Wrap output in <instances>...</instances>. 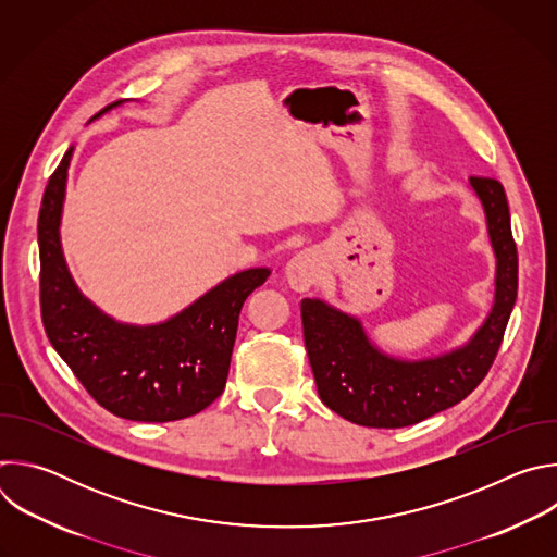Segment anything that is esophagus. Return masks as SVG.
<instances>
[{
  "label": "esophagus",
  "instance_id": "obj_1",
  "mask_svg": "<svg viewBox=\"0 0 557 557\" xmlns=\"http://www.w3.org/2000/svg\"><path fill=\"white\" fill-rule=\"evenodd\" d=\"M284 275H286V282L290 284L293 290H308L317 277V260L312 253H297L293 256L288 262H286V269H284Z\"/></svg>",
  "mask_w": 557,
  "mask_h": 557
}]
</instances>
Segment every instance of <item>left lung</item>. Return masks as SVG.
Returning <instances> with one entry per match:
<instances>
[{
    "label": "left lung",
    "instance_id": "left-lung-1",
    "mask_svg": "<svg viewBox=\"0 0 557 557\" xmlns=\"http://www.w3.org/2000/svg\"><path fill=\"white\" fill-rule=\"evenodd\" d=\"M496 256L494 306L473 337L445 355L419 361L381 352L357 317L322 299H301L308 361L324 406L366 428H406L460 404L490 372L518 295V251L503 185L471 176Z\"/></svg>",
    "mask_w": 557,
    "mask_h": 557
}]
</instances>
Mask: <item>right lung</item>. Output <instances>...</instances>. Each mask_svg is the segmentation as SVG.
<instances>
[{"mask_svg": "<svg viewBox=\"0 0 557 557\" xmlns=\"http://www.w3.org/2000/svg\"><path fill=\"white\" fill-rule=\"evenodd\" d=\"M72 149L46 185L37 222L46 335L92 399L114 417L145 423L194 417L222 394L243 304L271 271L235 273L161 324L112 320L76 288L61 253L59 224Z\"/></svg>", "mask_w": 557, "mask_h": 557, "instance_id": "right-lung-1", "label": "right lung"}]
</instances>
